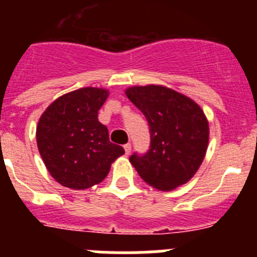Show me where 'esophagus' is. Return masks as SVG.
Masks as SVG:
<instances>
[{
    "instance_id": "obj_1",
    "label": "esophagus",
    "mask_w": 257,
    "mask_h": 257,
    "mask_svg": "<svg viewBox=\"0 0 257 257\" xmlns=\"http://www.w3.org/2000/svg\"><path fill=\"white\" fill-rule=\"evenodd\" d=\"M123 149H124V153L130 154V152H131V144H130V143H127V144H124L123 145Z\"/></svg>"
}]
</instances>
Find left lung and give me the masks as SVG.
<instances>
[{
	"instance_id": "left-lung-1",
	"label": "left lung",
	"mask_w": 257,
	"mask_h": 257,
	"mask_svg": "<svg viewBox=\"0 0 257 257\" xmlns=\"http://www.w3.org/2000/svg\"><path fill=\"white\" fill-rule=\"evenodd\" d=\"M126 96L149 124L151 147L144 156L130 157L140 178L160 190L188 183L203 162L208 145V121L190 97L160 85L134 86Z\"/></svg>"
}]
</instances>
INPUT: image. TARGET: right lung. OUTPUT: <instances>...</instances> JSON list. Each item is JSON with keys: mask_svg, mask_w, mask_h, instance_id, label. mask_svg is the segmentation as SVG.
I'll return each instance as SVG.
<instances>
[{"mask_svg": "<svg viewBox=\"0 0 257 257\" xmlns=\"http://www.w3.org/2000/svg\"><path fill=\"white\" fill-rule=\"evenodd\" d=\"M109 91L83 87L52 101L42 113L36 139L47 171L63 187L87 189L106 178L110 165L124 153L109 142L97 119Z\"/></svg>", "mask_w": 257, "mask_h": 257, "instance_id": "add662e5", "label": "right lung"}]
</instances>
